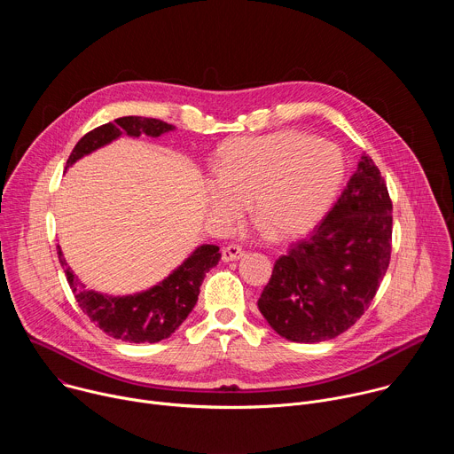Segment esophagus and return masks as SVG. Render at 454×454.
<instances>
[{"mask_svg": "<svg viewBox=\"0 0 454 454\" xmlns=\"http://www.w3.org/2000/svg\"><path fill=\"white\" fill-rule=\"evenodd\" d=\"M242 256H244V251L237 244H230V246H224L221 249L223 262H233V261H239V258H242Z\"/></svg>", "mask_w": 454, "mask_h": 454, "instance_id": "obj_1", "label": "esophagus"}]
</instances>
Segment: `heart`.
Instances as JSON below:
<instances>
[{
	"label": "heart",
	"instance_id": "b5f03b06",
	"mask_svg": "<svg viewBox=\"0 0 454 454\" xmlns=\"http://www.w3.org/2000/svg\"><path fill=\"white\" fill-rule=\"evenodd\" d=\"M345 177L343 153L300 131L233 138L223 144L205 196L212 223L231 228L251 214L275 239L309 231L331 208Z\"/></svg>",
	"mask_w": 454,
	"mask_h": 454
}]
</instances>
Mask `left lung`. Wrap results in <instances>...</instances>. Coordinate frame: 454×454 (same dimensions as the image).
<instances>
[{
	"label": "left lung",
	"mask_w": 454,
	"mask_h": 454,
	"mask_svg": "<svg viewBox=\"0 0 454 454\" xmlns=\"http://www.w3.org/2000/svg\"><path fill=\"white\" fill-rule=\"evenodd\" d=\"M392 221L386 181L361 156L331 212L275 262L258 298L271 329L294 343L327 341L350 329L390 264Z\"/></svg>",
	"instance_id": "1"
}]
</instances>
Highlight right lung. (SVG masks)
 Masks as SVG:
<instances>
[{
    "label": "right lung",
    "instance_id": "right-lung-1",
    "mask_svg": "<svg viewBox=\"0 0 454 454\" xmlns=\"http://www.w3.org/2000/svg\"><path fill=\"white\" fill-rule=\"evenodd\" d=\"M174 129V125L156 118H116L113 123H104L79 140L67 161V168L121 135L133 138L147 135L158 138ZM57 253L82 312L107 336L129 343H158L172 336L196 305L207 273L221 261L219 246L203 244L193 249L179 268L151 289L127 296H107L97 291H88L64 261L60 247Z\"/></svg>",
    "mask_w": 454,
    "mask_h": 454
}]
</instances>
